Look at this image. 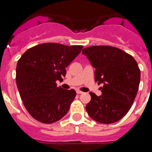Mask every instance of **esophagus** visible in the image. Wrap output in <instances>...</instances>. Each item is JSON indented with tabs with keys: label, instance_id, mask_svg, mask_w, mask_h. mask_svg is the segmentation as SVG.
Instances as JSON below:
<instances>
[{
	"label": "esophagus",
	"instance_id": "34e87169",
	"mask_svg": "<svg viewBox=\"0 0 152 152\" xmlns=\"http://www.w3.org/2000/svg\"><path fill=\"white\" fill-rule=\"evenodd\" d=\"M76 93H77V94H82V93H83V92H81V91H80V90H76Z\"/></svg>",
	"mask_w": 152,
	"mask_h": 152
}]
</instances>
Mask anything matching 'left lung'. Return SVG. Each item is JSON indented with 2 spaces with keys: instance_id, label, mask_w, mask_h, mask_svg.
I'll list each match as a JSON object with an SVG mask.
<instances>
[{
  "instance_id": "left-lung-1",
  "label": "left lung",
  "mask_w": 152,
  "mask_h": 152,
  "mask_svg": "<svg viewBox=\"0 0 152 152\" xmlns=\"http://www.w3.org/2000/svg\"><path fill=\"white\" fill-rule=\"evenodd\" d=\"M96 69L95 80L102 95L89 92L91 100L86 106L92 119L102 124L118 122L127 114L136 97L141 73L134 58L116 47L92 46L83 50Z\"/></svg>"
}]
</instances>
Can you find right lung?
Instances as JSON below:
<instances>
[{"mask_svg": "<svg viewBox=\"0 0 152 152\" xmlns=\"http://www.w3.org/2000/svg\"><path fill=\"white\" fill-rule=\"evenodd\" d=\"M83 46L46 43L28 49L18 60L16 83L25 108L40 122H57L68 113L76 93L57 87L66 68L80 53Z\"/></svg>", "mask_w": 152, "mask_h": 152, "instance_id": "obj_1", "label": "right lung"}]
</instances>
